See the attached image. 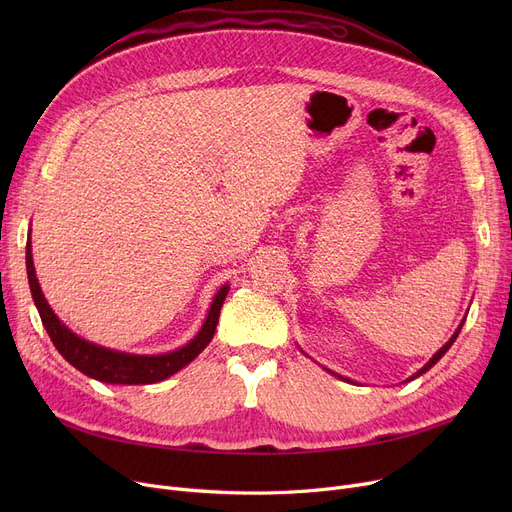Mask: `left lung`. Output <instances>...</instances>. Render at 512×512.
Here are the masks:
<instances>
[{
    "mask_svg": "<svg viewBox=\"0 0 512 512\" xmlns=\"http://www.w3.org/2000/svg\"><path fill=\"white\" fill-rule=\"evenodd\" d=\"M465 319H467V315H465V317L461 319V324H459V328H456V330H454V334L450 336V340H448V342H446V344H444V346L440 348V351H438V353H436V355H434L432 359H429V361H427V363H425V365H423V367H421V369H419L417 373H413V375H411V378H409L407 382H411V380L419 378V375H423L425 371H429V369H432V367H434V365H436V363H438V361H440V359H442V357L446 355V351H448V348H450V346L454 344L456 336H459V332H461V328H463V324H465ZM328 371H330V369H328ZM330 373H334V371H330ZM338 378H340V375H338ZM348 382H351V380H348Z\"/></svg>",
    "mask_w": 512,
    "mask_h": 512,
    "instance_id": "8db88e82",
    "label": "left lung"
}]
</instances>
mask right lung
Here are the masks:
<instances>
[{"mask_svg": "<svg viewBox=\"0 0 512 512\" xmlns=\"http://www.w3.org/2000/svg\"><path fill=\"white\" fill-rule=\"evenodd\" d=\"M31 247L33 245L29 236V240H26V274H29L31 294H33L35 307L41 315L43 328L47 330L53 346L58 348V353L72 367H76L80 373H85L89 378L103 384H126V386L155 384L170 378V375L186 367L195 357H199L201 351H205V346L211 342L215 334V326H218V319H220V309L230 290V286L224 284L218 292H215L201 330L184 346L176 348V351L161 353V355L124 353V351H116V348H107V346L80 338L66 324H62L60 317L49 307L45 294L39 286Z\"/></svg>", "mask_w": 512, "mask_h": 512, "instance_id": "add662e5", "label": "right lung"}]
</instances>
